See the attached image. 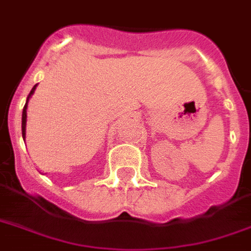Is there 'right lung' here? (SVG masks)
I'll list each match as a JSON object with an SVG mask.
<instances>
[{"label":"right lung","mask_w":251,"mask_h":251,"mask_svg":"<svg viewBox=\"0 0 251 251\" xmlns=\"http://www.w3.org/2000/svg\"><path fill=\"white\" fill-rule=\"evenodd\" d=\"M37 84L32 87V90L29 92V95L27 96V100H25V108H23V112H22V137H23V141L25 139V124H27V105H28V100L31 99V96L33 95L35 90H36Z\"/></svg>","instance_id":"right-lung-1"}]
</instances>
